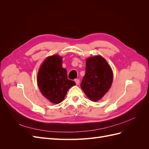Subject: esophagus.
Listing matches in <instances>:
<instances>
[{
    "instance_id": "1",
    "label": "esophagus",
    "mask_w": 149,
    "mask_h": 149,
    "mask_svg": "<svg viewBox=\"0 0 149 149\" xmlns=\"http://www.w3.org/2000/svg\"><path fill=\"white\" fill-rule=\"evenodd\" d=\"M74 81H75L76 84H77V85H78L79 84V79H74Z\"/></svg>"
}]
</instances>
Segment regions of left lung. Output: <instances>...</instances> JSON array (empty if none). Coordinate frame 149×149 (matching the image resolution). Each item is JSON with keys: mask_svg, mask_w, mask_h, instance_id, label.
Returning a JSON list of instances; mask_svg holds the SVG:
<instances>
[{"mask_svg": "<svg viewBox=\"0 0 149 149\" xmlns=\"http://www.w3.org/2000/svg\"><path fill=\"white\" fill-rule=\"evenodd\" d=\"M112 80V70L104 58L100 55L87 58L81 87L90 100H101L109 91Z\"/></svg>", "mask_w": 149, "mask_h": 149, "instance_id": "1", "label": "left lung"}]
</instances>
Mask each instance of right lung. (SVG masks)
<instances>
[{
	"label": "right lung",
	"instance_id": "1",
	"mask_svg": "<svg viewBox=\"0 0 149 149\" xmlns=\"http://www.w3.org/2000/svg\"><path fill=\"white\" fill-rule=\"evenodd\" d=\"M37 83L42 94L53 104L62 102L68 89L76 84L68 79L66 70L62 67V57L56 55L43 62L38 72Z\"/></svg>",
	"mask_w": 149,
	"mask_h": 149
}]
</instances>
